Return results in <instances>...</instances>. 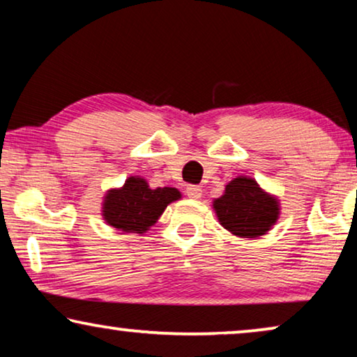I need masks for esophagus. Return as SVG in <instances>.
Returning a JSON list of instances; mask_svg holds the SVG:
<instances>
[{"instance_id": "obj_1", "label": "esophagus", "mask_w": 357, "mask_h": 357, "mask_svg": "<svg viewBox=\"0 0 357 357\" xmlns=\"http://www.w3.org/2000/svg\"><path fill=\"white\" fill-rule=\"evenodd\" d=\"M185 194H188L189 199H194V200L200 199V197H202V189H200V185L189 184L188 188H185Z\"/></svg>"}]
</instances>
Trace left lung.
I'll list each match as a JSON object with an SVG mask.
<instances>
[{"label":"left lung","mask_w":357,"mask_h":357,"mask_svg":"<svg viewBox=\"0 0 357 357\" xmlns=\"http://www.w3.org/2000/svg\"><path fill=\"white\" fill-rule=\"evenodd\" d=\"M221 226L234 236H264L279 218V202L252 178L237 176L226 185L225 195L213 202Z\"/></svg>","instance_id":"8db88e82"}]
</instances>
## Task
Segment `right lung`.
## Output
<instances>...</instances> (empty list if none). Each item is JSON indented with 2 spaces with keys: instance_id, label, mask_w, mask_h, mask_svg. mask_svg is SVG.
Masks as SVG:
<instances>
[{
  "instance_id": "1",
  "label": "right lung",
  "mask_w": 357,
  "mask_h": 357,
  "mask_svg": "<svg viewBox=\"0 0 357 357\" xmlns=\"http://www.w3.org/2000/svg\"><path fill=\"white\" fill-rule=\"evenodd\" d=\"M178 199V189H151L146 179L131 176L125 181L123 188L110 189L104 197L102 216L115 229L142 234L155 225L167 205Z\"/></svg>"
}]
</instances>
